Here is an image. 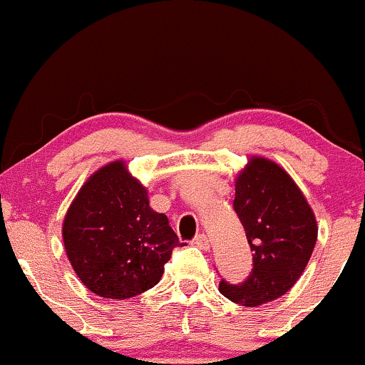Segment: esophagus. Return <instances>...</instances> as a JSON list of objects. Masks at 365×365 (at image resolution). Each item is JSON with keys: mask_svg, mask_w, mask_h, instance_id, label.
Here are the masks:
<instances>
[{"mask_svg": "<svg viewBox=\"0 0 365 365\" xmlns=\"http://www.w3.org/2000/svg\"><path fill=\"white\" fill-rule=\"evenodd\" d=\"M195 247H198L200 250H210V240H208L207 235H198L193 240Z\"/></svg>", "mask_w": 365, "mask_h": 365, "instance_id": "esophagus-1", "label": "esophagus"}]
</instances>
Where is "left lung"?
I'll return each mask as SVG.
<instances>
[{
  "instance_id": "8db88e82",
  "label": "left lung",
  "mask_w": 365,
  "mask_h": 365,
  "mask_svg": "<svg viewBox=\"0 0 365 365\" xmlns=\"http://www.w3.org/2000/svg\"><path fill=\"white\" fill-rule=\"evenodd\" d=\"M235 212L243 224L253 269L243 282H219L235 304L257 307L293 288L317 241V222L298 186L277 163L253 157L236 178Z\"/></svg>"
}]
</instances>
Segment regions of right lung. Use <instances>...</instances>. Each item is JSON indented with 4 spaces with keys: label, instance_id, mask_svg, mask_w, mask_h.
Returning a JSON list of instances; mask_svg holds the SVG:
<instances>
[{
    "label": "right lung",
    "instance_id": "1",
    "mask_svg": "<svg viewBox=\"0 0 365 365\" xmlns=\"http://www.w3.org/2000/svg\"><path fill=\"white\" fill-rule=\"evenodd\" d=\"M61 231L68 260L86 288L115 300L153 288L172 250L182 247L167 215L151 210L146 187L120 160L84 182Z\"/></svg>",
    "mask_w": 365,
    "mask_h": 365
}]
</instances>
